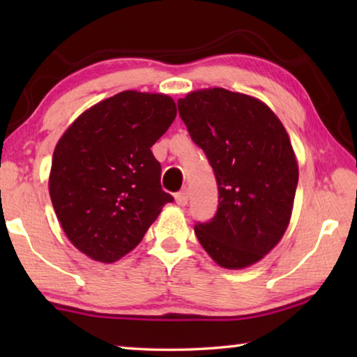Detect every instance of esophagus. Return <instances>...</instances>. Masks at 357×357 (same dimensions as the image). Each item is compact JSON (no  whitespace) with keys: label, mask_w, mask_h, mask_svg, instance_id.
Instances as JSON below:
<instances>
[{"label":"esophagus","mask_w":357,"mask_h":357,"mask_svg":"<svg viewBox=\"0 0 357 357\" xmlns=\"http://www.w3.org/2000/svg\"><path fill=\"white\" fill-rule=\"evenodd\" d=\"M174 200H176L179 206H185L187 202H189V190H187V189L179 190L176 195H174Z\"/></svg>","instance_id":"esophagus-1"}]
</instances>
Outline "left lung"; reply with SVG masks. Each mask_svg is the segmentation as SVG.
<instances>
[{
    "mask_svg": "<svg viewBox=\"0 0 357 357\" xmlns=\"http://www.w3.org/2000/svg\"><path fill=\"white\" fill-rule=\"evenodd\" d=\"M178 110L219 189L213 219L195 223L198 241L222 268L259 261L285 233L298 187L285 128L263 102L223 88L187 94Z\"/></svg>",
    "mask_w": 357,
    "mask_h": 357,
    "instance_id": "obj_1",
    "label": "left lung"
}]
</instances>
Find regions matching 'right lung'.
Instances as JSON below:
<instances>
[{"instance_id": "right-lung-1", "label": "right lung", "mask_w": 357, "mask_h": 357, "mask_svg": "<svg viewBox=\"0 0 357 357\" xmlns=\"http://www.w3.org/2000/svg\"><path fill=\"white\" fill-rule=\"evenodd\" d=\"M176 118L164 94L123 91L89 108L53 153L48 190L66 236L84 255L113 263L140 244L164 204L151 146Z\"/></svg>"}]
</instances>
